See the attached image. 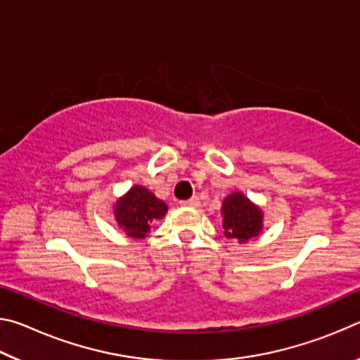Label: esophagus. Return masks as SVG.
<instances>
[{"label": "esophagus", "instance_id": "obj_1", "mask_svg": "<svg viewBox=\"0 0 360 360\" xmlns=\"http://www.w3.org/2000/svg\"><path fill=\"white\" fill-rule=\"evenodd\" d=\"M181 206H186V208H198L200 200L198 197H192L188 200H184V202H181Z\"/></svg>", "mask_w": 360, "mask_h": 360}]
</instances>
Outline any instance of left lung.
<instances>
[{"label": "left lung", "instance_id": "8db88e82", "mask_svg": "<svg viewBox=\"0 0 360 360\" xmlns=\"http://www.w3.org/2000/svg\"><path fill=\"white\" fill-rule=\"evenodd\" d=\"M222 227L227 238L246 243L260 233L264 212L241 192H233L222 203Z\"/></svg>", "mask_w": 360, "mask_h": 360}]
</instances>
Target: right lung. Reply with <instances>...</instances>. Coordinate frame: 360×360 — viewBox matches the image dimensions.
<instances>
[{"label": "right lung", "mask_w": 360, "mask_h": 360, "mask_svg": "<svg viewBox=\"0 0 360 360\" xmlns=\"http://www.w3.org/2000/svg\"><path fill=\"white\" fill-rule=\"evenodd\" d=\"M168 206L143 186H133L114 205V216L125 235L143 240L150 231V224L167 214Z\"/></svg>", "instance_id": "right-lung-1"}]
</instances>
